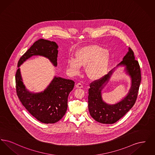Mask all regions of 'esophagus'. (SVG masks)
<instances>
[{"instance_id": "1", "label": "esophagus", "mask_w": 155, "mask_h": 155, "mask_svg": "<svg viewBox=\"0 0 155 155\" xmlns=\"http://www.w3.org/2000/svg\"><path fill=\"white\" fill-rule=\"evenodd\" d=\"M76 87L77 88H83V85L81 84V83H77V84H76Z\"/></svg>"}]
</instances>
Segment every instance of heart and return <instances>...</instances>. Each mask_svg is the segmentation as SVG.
Returning a JSON list of instances; mask_svg holds the SVG:
<instances>
[{
	"label": "heart",
	"instance_id": "b5f03b06",
	"mask_svg": "<svg viewBox=\"0 0 155 155\" xmlns=\"http://www.w3.org/2000/svg\"><path fill=\"white\" fill-rule=\"evenodd\" d=\"M108 51L97 45H90L79 49L76 59H70L68 65L74 74H78L81 66H87L86 73L92 80H98L107 73L109 66Z\"/></svg>",
	"mask_w": 155,
	"mask_h": 155
}]
</instances>
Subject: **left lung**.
<instances>
[{"mask_svg": "<svg viewBox=\"0 0 155 155\" xmlns=\"http://www.w3.org/2000/svg\"><path fill=\"white\" fill-rule=\"evenodd\" d=\"M125 67L126 73L131 78V87L127 95L121 101L114 104L104 102L102 97V90L107 84L113 71H110L99 80L90 84L88 91V109L92 117L102 124H113L130 110L136 102L141 81L140 69L138 61L135 60L133 50L128 51L117 67Z\"/></svg>", "mask_w": 155, "mask_h": 155, "instance_id": "left-lung-1", "label": "left lung"}]
</instances>
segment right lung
Listing matches in <instances>:
<instances>
[{
    "label": "right lung",
    "mask_w": 155,
    "mask_h": 155,
    "mask_svg": "<svg viewBox=\"0 0 155 155\" xmlns=\"http://www.w3.org/2000/svg\"><path fill=\"white\" fill-rule=\"evenodd\" d=\"M58 45L54 42L39 39L20 58L15 74V87L20 101L30 114L45 124L55 123L62 118L67 109V100L74 87V81L54 77L48 87L39 93H32L22 82L19 67L33 56H42L56 66Z\"/></svg>",
    "instance_id": "add662e5"
}]
</instances>
